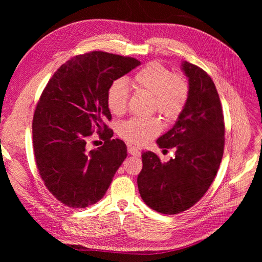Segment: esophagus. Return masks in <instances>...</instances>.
Instances as JSON below:
<instances>
[{
    "label": "esophagus",
    "instance_id": "esophagus-1",
    "mask_svg": "<svg viewBox=\"0 0 262 262\" xmlns=\"http://www.w3.org/2000/svg\"><path fill=\"white\" fill-rule=\"evenodd\" d=\"M128 152L133 155V156H140L141 155V150L140 148L136 147V146H132V145H128Z\"/></svg>",
    "mask_w": 262,
    "mask_h": 262
}]
</instances>
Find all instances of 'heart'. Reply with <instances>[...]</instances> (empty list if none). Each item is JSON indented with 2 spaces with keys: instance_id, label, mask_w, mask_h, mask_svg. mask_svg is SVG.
Wrapping results in <instances>:
<instances>
[{
  "instance_id": "obj_1",
  "label": "heart",
  "mask_w": 262,
  "mask_h": 262,
  "mask_svg": "<svg viewBox=\"0 0 262 262\" xmlns=\"http://www.w3.org/2000/svg\"><path fill=\"white\" fill-rule=\"evenodd\" d=\"M132 83L139 91L152 94V106L166 119L175 120L187 105L190 87L181 74H171L170 70L160 62H149L132 77ZM106 101L109 112L115 116L122 115L129 101L126 83L118 78L108 86ZM162 131V123L156 117H133L119 125V134L124 140L136 144H144Z\"/></svg>"
}]
</instances>
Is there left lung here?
Listing matches in <instances>:
<instances>
[{"label": "left lung", "mask_w": 262, "mask_h": 262, "mask_svg": "<svg viewBox=\"0 0 262 262\" xmlns=\"http://www.w3.org/2000/svg\"><path fill=\"white\" fill-rule=\"evenodd\" d=\"M190 94L172 128L157 139L161 148H175V156L162 163L153 152L142 154L138 187L145 204L163 214L191 208L208 191L224 152V117L216 87L208 73L184 61Z\"/></svg>", "instance_id": "left-lung-1"}]
</instances>
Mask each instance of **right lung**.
Wrapping results in <instances>:
<instances>
[{
    "instance_id": "right-lung-1",
    "label": "right lung",
    "mask_w": 262,
    "mask_h": 262,
    "mask_svg": "<svg viewBox=\"0 0 262 262\" xmlns=\"http://www.w3.org/2000/svg\"><path fill=\"white\" fill-rule=\"evenodd\" d=\"M138 66L134 58L93 51L67 61L45 87L33 120L35 160L47 189L67 207L98 202L128 155L106 124L112 120L106 94L110 83ZM95 129L105 142L89 151Z\"/></svg>"
}]
</instances>
